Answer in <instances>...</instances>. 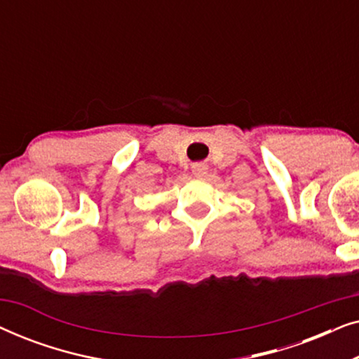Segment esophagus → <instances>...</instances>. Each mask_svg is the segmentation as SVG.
Returning a JSON list of instances; mask_svg holds the SVG:
<instances>
[{"instance_id":"obj_1","label":"esophagus","mask_w":359,"mask_h":359,"mask_svg":"<svg viewBox=\"0 0 359 359\" xmlns=\"http://www.w3.org/2000/svg\"><path fill=\"white\" fill-rule=\"evenodd\" d=\"M193 173L196 176H204L205 173H208V166H205L204 163H196V165H193Z\"/></svg>"}]
</instances>
